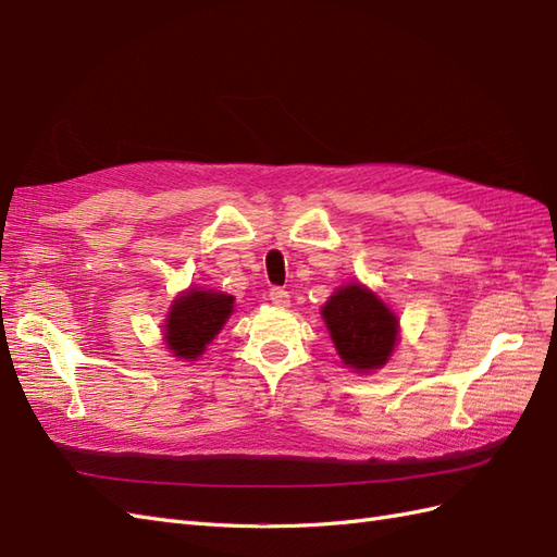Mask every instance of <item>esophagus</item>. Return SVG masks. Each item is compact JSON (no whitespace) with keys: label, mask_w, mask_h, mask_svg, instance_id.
I'll return each instance as SVG.
<instances>
[{"label":"esophagus","mask_w":557,"mask_h":557,"mask_svg":"<svg viewBox=\"0 0 557 557\" xmlns=\"http://www.w3.org/2000/svg\"><path fill=\"white\" fill-rule=\"evenodd\" d=\"M269 300L274 302L276 307H288L290 305V295H288V290H283V288H271L269 290Z\"/></svg>","instance_id":"esophagus-1"}]
</instances>
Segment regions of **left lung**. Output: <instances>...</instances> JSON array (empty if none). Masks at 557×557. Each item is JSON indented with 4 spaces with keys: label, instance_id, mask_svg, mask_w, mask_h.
I'll return each instance as SVG.
<instances>
[{
    "label": "left lung",
    "instance_id": "left-lung-1",
    "mask_svg": "<svg viewBox=\"0 0 557 557\" xmlns=\"http://www.w3.org/2000/svg\"><path fill=\"white\" fill-rule=\"evenodd\" d=\"M321 317L337 355L351 371L383 369L395 351L399 319L381 297L361 283L337 288L323 305Z\"/></svg>",
    "mask_w": 557,
    "mask_h": 557
}]
</instances>
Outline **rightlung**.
Instances as JSON below:
<instances>
[{"mask_svg": "<svg viewBox=\"0 0 557 557\" xmlns=\"http://www.w3.org/2000/svg\"><path fill=\"white\" fill-rule=\"evenodd\" d=\"M234 311V295L191 288L182 293L170 307L162 331L165 345L176 359L196 361L222 331Z\"/></svg>", "mask_w": 557, "mask_h": 557, "instance_id": "obj_1", "label": "right lung"}]
</instances>
